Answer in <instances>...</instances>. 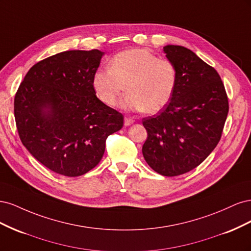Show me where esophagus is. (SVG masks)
<instances>
[{
    "instance_id": "34e87169",
    "label": "esophagus",
    "mask_w": 251,
    "mask_h": 251,
    "mask_svg": "<svg viewBox=\"0 0 251 251\" xmlns=\"http://www.w3.org/2000/svg\"><path fill=\"white\" fill-rule=\"evenodd\" d=\"M134 123V119L130 117H125V126H130Z\"/></svg>"
}]
</instances>
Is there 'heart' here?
Wrapping results in <instances>:
<instances>
[{"label": "heart", "mask_w": 251, "mask_h": 251, "mask_svg": "<svg viewBox=\"0 0 251 251\" xmlns=\"http://www.w3.org/2000/svg\"><path fill=\"white\" fill-rule=\"evenodd\" d=\"M178 74L169 59L159 58L147 49L135 48L118 53L109 63V70H97L92 87L98 100L109 107L121 103L126 110L154 114L166 107L177 87Z\"/></svg>", "instance_id": "1"}]
</instances>
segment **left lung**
Here are the masks:
<instances>
[{
	"instance_id": "1",
	"label": "left lung",
	"mask_w": 251,
	"mask_h": 251,
	"mask_svg": "<svg viewBox=\"0 0 251 251\" xmlns=\"http://www.w3.org/2000/svg\"><path fill=\"white\" fill-rule=\"evenodd\" d=\"M163 51L177 69V87L165 108L142 119L148 132L142 154L155 172L174 177L194 170L215 150L228 100L218 72L192 50L168 45Z\"/></svg>"
}]
</instances>
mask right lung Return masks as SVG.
<instances>
[{"mask_svg":"<svg viewBox=\"0 0 251 251\" xmlns=\"http://www.w3.org/2000/svg\"><path fill=\"white\" fill-rule=\"evenodd\" d=\"M104 52L71 50L30 68L14 97L20 138L37 161L77 177L100 163L108 136L124 126L123 114L96 97L93 74Z\"/></svg>","mask_w":251,"mask_h":251,"instance_id":"right-lung-1","label":"right lung"}]
</instances>
